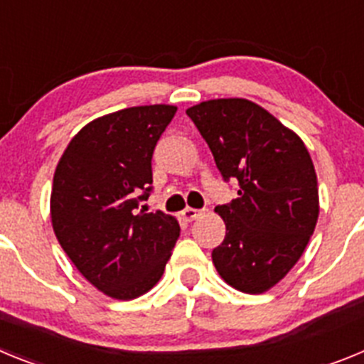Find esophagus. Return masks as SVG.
Here are the masks:
<instances>
[{
	"mask_svg": "<svg viewBox=\"0 0 364 364\" xmlns=\"http://www.w3.org/2000/svg\"><path fill=\"white\" fill-rule=\"evenodd\" d=\"M180 215H182V218H184L186 222H193V220H195V218L198 217V215H200V211L195 210V208H186V210L182 211V213H180Z\"/></svg>",
	"mask_w": 364,
	"mask_h": 364,
	"instance_id": "esophagus-1",
	"label": "esophagus"
}]
</instances>
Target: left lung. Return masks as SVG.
<instances>
[{
    "label": "left lung",
    "instance_id": "1",
    "mask_svg": "<svg viewBox=\"0 0 364 364\" xmlns=\"http://www.w3.org/2000/svg\"><path fill=\"white\" fill-rule=\"evenodd\" d=\"M224 180L239 197L215 208L226 237L211 253L235 290L264 294L301 259L319 217L314 162L301 138L266 109L244 98L189 107Z\"/></svg>",
    "mask_w": 364,
    "mask_h": 364
}]
</instances>
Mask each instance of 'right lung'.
Instances as JSON below:
<instances>
[{"label":"right lung","mask_w":364,"mask_h":364,"mask_svg":"<svg viewBox=\"0 0 364 364\" xmlns=\"http://www.w3.org/2000/svg\"><path fill=\"white\" fill-rule=\"evenodd\" d=\"M175 112L156 104L96 118L70 140L54 171L58 242L87 281L118 301L160 281L180 235L171 215L136 211L151 193L154 146Z\"/></svg>","instance_id":"add662e5"}]
</instances>
